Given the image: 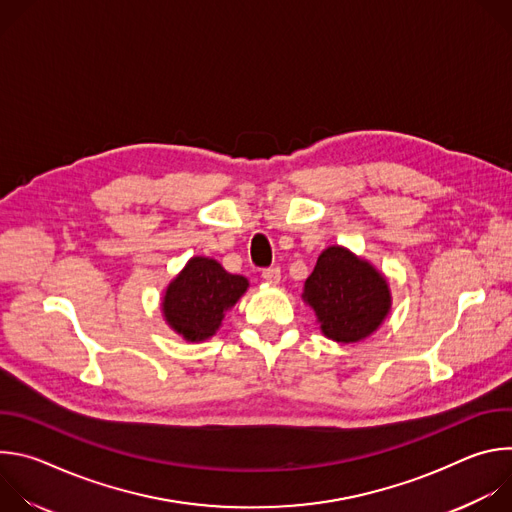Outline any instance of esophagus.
<instances>
[{
	"mask_svg": "<svg viewBox=\"0 0 512 512\" xmlns=\"http://www.w3.org/2000/svg\"><path fill=\"white\" fill-rule=\"evenodd\" d=\"M261 277H263L265 281H269V283H279V279H281V269H279V267H267V269L261 271Z\"/></svg>",
	"mask_w": 512,
	"mask_h": 512,
	"instance_id": "34e87169",
	"label": "esophagus"
}]
</instances>
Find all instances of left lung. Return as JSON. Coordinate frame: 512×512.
Listing matches in <instances>:
<instances>
[{
	"label": "left lung",
	"mask_w": 512,
	"mask_h": 512,
	"mask_svg": "<svg viewBox=\"0 0 512 512\" xmlns=\"http://www.w3.org/2000/svg\"><path fill=\"white\" fill-rule=\"evenodd\" d=\"M304 300L314 308L322 332L346 344L373 334L391 306L387 279L342 247H328L318 257Z\"/></svg>",
	"instance_id": "left-lung-1"
}]
</instances>
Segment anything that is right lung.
I'll list each match as a JSON object with an SVG mask.
<instances>
[{
	"instance_id": "obj_1",
	"label": "right lung",
	"mask_w": 512,
	"mask_h": 512,
	"mask_svg": "<svg viewBox=\"0 0 512 512\" xmlns=\"http://www.w3.org/2000/svg\"><path fill=\"white\" fill-rule=\"evenodd\" d=\"M247 279L208 257H194L168 285L162 302L168 324L186 340H204L221 326L225 312L245 294Z\"/></svg>"
}]
</instances>
